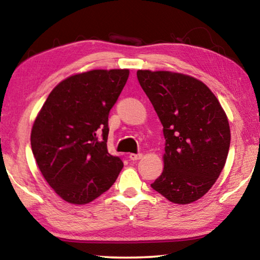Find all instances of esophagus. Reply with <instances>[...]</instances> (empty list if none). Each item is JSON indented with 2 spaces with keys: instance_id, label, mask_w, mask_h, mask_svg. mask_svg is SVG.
I'll return each instance as SVG.
<instances>
[{
  "instance_id": "esophagus-1",
  "label": "esophagus",
  "mask_w": 260,
  "mask_h": 260,
  "mask_svg": "<svg viewBox=\"0 0 260 260\" xmlns=\"http://www.w3.org/2000/svg\"><path fill=\"white\" fill-rule=\"evenodd\" d=\"M128 158L131 160H139L142 158V153H129Z\"/></svg>"
}]
</instances>
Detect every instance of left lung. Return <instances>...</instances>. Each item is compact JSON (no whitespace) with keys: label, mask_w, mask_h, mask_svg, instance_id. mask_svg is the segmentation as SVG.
Wrapping results in <instances>:
<instances>
[{"label":"left lung","mask_w":260,"mask_h":260,"mask_svg":"<svg viewBox=\"0 0 260 260\" xmlns=\"http://www.w3.org/2000/svg\"><path fill=\"white\" fill-rule=\"evenodd\" d=\"M138 80L162 125L164 170L151 187L175 204H189L208 192L225 166L231 129L210 88L170 71L139 70Z\"/></svg>","instance_id":"obj_1"}]
</instances>
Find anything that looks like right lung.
<instances>
[{
  "label": "right lung",
  "mask_w": 260,
  "mask_h": 260,
  "mask_svg": "<svg viewBox=\"0 0 260 260\" xmlns=\"http://www.w3.org/2000/svg\"><path fill=\"white\" fill-rule=\"evenodd\" d=\"M128 76L127 69L74 74L51 90L35 118L34 158L46 181L69 203L98 199L124 166L108 151V119Z\"/></svg>",
  "instance_id": "right-lung-1"
}]
</instances>
